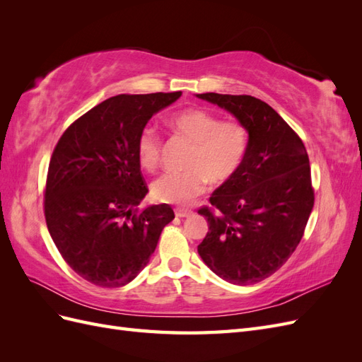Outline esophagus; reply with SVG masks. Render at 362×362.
<instances>
[{
  "mask_svg": "<svg viewBox=\"0 0 362 362\" xmlns=\"http://www.w3.org/2000/svg\"><path fill=\"white\" fill-rule=\"evenodd\" d=\"M193 211L192 210H189V208H175V216L177 217H187V216H190Z\"/></svg>",
  "mask_w": 362,
  "mask_h": 362,
  "instance_id": "esophagus-1",
  "label": "esophagus"
}]
</instances>
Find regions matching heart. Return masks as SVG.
Here are the masks:
<instances>
[{"mask_svg":"<svg viewBox=\"0 0 362 362\" xmlns=\"http://www.w3.org/2000/svg\"><path fill=\"white\" fill-rule=\"evenodd\" d=\"M168 124L178 137L192 145L181 173H166L152 184V194L161 202L185 204L205 192L206 182L214 187L228 184L246 158L247 128L238 120L222 117L205 108H187L169 117ZM140 166L156 172L161 163L163 140L154 128L141 129L137 139Z\"/></svg>","mask_w":362,"mask_h":362,"instance_id":"heart-1","label":"heart"}]
</instances>
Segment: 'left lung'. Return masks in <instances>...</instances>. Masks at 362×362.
Instances as JSON below:
<instances>
[{"mask_svg": "<svg viewBox=\"0 0 362 362\" xmlns=\"http://www.w3.org/2000/svg\"><path fill=\"white\" fill-rule=\"evenodd\" d=\"M231 112L249 133L235 177L198 210L208 233L198 252L217 276L249 286L273 275L303 237L314 206L308 152L273 108L250 95L199 93Z\"/></svg>", "mask_w": 362, "mask_h": 362, "instance_id": "left-lung-1", "label": "left lung"}]
</instances>
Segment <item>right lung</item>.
Wrapping results in <instances>:
<instances>
[{
	"label": "right lung",
	"instance_id": "add662e5",
	"mask_svg": "<svg viewBox=\"0 0 362 362\" xmlns=\"http://www.w3.org/2000/svg\"><path fill=\"white\" fill-rule=\"evenodd\" d=\"M180 96L108 98L74 120L52 151L43 192L48 231L68 266L98 287L133 281L173 221L168 204L137 206L148 185L136 146L152 115Z\"/></svg>",
	"mask_w": 362,
	"mask_h": 362
}]
</instances>
